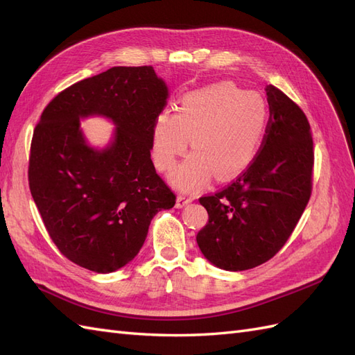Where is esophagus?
Wrapping results in <instances>:
<instances>
[{
    "label": "esophagus",
    "mask_w": 355,
    "mask_h": 355,
    "mask_svg": "<svg viewBox=\"0 0 355 355\" xmlns=\"http://www.w3.org/2000/svg\"><path fill=\"white\" fill-rule=\"evenodd\" d=\"M192 197H188V196H179L178 197V200H176V207L178 209H182V207H185V206H188L189 202H192Z\"/></svg>",
    "instance_id": "34e87169"
}]
</instances>
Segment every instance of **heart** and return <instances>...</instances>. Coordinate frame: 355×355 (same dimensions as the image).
<instances>
[{
    "mask_svg": "<svg viewBox=\"0 0 355 355\" xmlns=\"http://www.w3.org/2000/svg\"><path fill=\"white\" fill-rule=\"evenodd\" d=\"M270 123V106L261 93L232 81H219L187 93L178 112L166 108L151 128V154L161 171L175 167L191 142L194 153L171 173L176 188L192 191L210 178L239 176L259 153Z\"/></svg>",
    "mask_w": 355,
    "mask_h": 355,
    "instance_id": "heart-1",
    "label": "heart"
}]
</instances>
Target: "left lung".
Returning a JSON list of instances; mask_svg holds the SVG:
<instances>
[{"mask_svg": "<svg viewBox=\"0 0 355 355\" xmlns=\"http://www.w3.org/2000/svg\"><path fill=\"white\" fill-rule=\"evenodd\" d=\"M270 123L259 155L220 192L201 197L209 222L197 234L206 259L225 271L261 265L282 249L311 197L314 153L299 106L274 85L265 89Z\"/></svg>", "mask_w": 355, "mask_h": 355, "instance_id": "8db88e82", "label": "left lung"}]
</instances>
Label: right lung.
<instances>
[{
    "instance_id": "1",
    "label": "right lung",
    "mask_w": 355,
    "mask_h": 355,
    "mask_svg": "<svg viewBox=\"0 0 355 355\" xmlns=\"http://www.w3.org/2000/svg\"><path fill=\"white\" fill-rule=\"evenodd\" d=\"M167 99L153 67H114L63 90L41 114L29 189L53 243L85 270L108 274L133 261L153 218L175 206L151 159V128ZM90 116L116 125L103 148L82 132Z\"/></svg>"
}]
</instances>
